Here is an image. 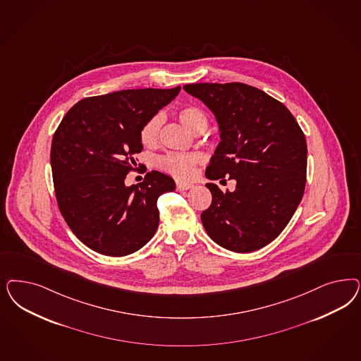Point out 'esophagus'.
Returning a JSON list of instances; mask_svg holds the SVG:
<instances>
[{"mask_svg": "<svg viewBox=\"0 0 361 361\" xmlns=\"http://www.w3.org/2000/svg\"><path fill=\"white\" fill-rule=\"evenodd\" d=\"M175 186H176V190L178 191H185V190H188V188H191L192 187V183H186V182H176L175 183Z\"/></svg>", "mask_w": 361, "mask_h": 361, "instance_id": "esophagus-1", "label": "esophagus"}]
</instances>
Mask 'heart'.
Segmentation results:
<instances>
[{
	"mask_svg": "<svg viewBox=\"0 0 361 361\" xmlns=\"http://www.w3.org/2000/svg\"><path fill=\"white\" fill-rule=\"evenodd\" d=\"M178 118L190 131L195 134H200L207 128V116L198 106L180 107L178 110ZM162 122V114H155L145 122L140 131V143L145 147H154L158 145ZM202 161L203 158L198 152H167L158 158V166L164 173L186 180L195 174L197 166Z\"/></svg>",
	"mask_w": 361,
	"mask_h": 361,
	"instance_id": "1",
	"label": "heart"
}]
</instances>
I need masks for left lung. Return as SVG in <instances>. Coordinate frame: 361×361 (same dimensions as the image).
<instances>
[{"label": "left lung", "mask_w": 361, "mask_h": 361, "mask_svg": "<svg viewBox=\"0 0 361 361\" xmlns=\"http://www.w3.org/2000/svg\"><path fill=\"white\" fill-rule=\"evenodd\" d=\"M209 106L221 128V143L206 176L236 180L233 192L206 186L212 202L200 215L209 238L233 252L259 250L286 228L302 202L307 180V142L291 111L254 86L185 85Z\"/></svg>", "instance_id": "8db88e82"}]
</instances>
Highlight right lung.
I'll return each instance as SVG.
<instances>
[{
	"mask_svg": "<svg viewBox=\"0 0 361 361\" xmlns=\"http://www.w3.org/2000/svg\"><path fill=\"white\" fill-rule=\"evenodd\" d=\"M179 92L180 86L87 97L56 130L50 162L59 209L70 230L95 252L133 254L157 231V200L174 191V180L154 170L137 186H125V179L137 170L140 128Z\"/></svg>",
	"mask_w": 361,
	"mask_h": 361,
	"instance_id": "right-lung-1",
	"label": "right lung"
}]
</instances>
